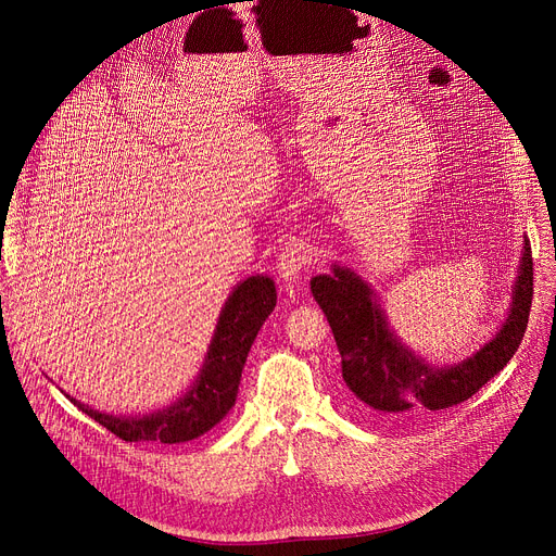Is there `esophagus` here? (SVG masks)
Segmentation results:
<instances>
[{
	"label": "esophagus",
	"instance_id": "1",
	"mask_svg": "<svg viewBox=\"0 0 556 556\" xmlns=\"http://www.w3.org/2000/svg\"><path fill=\"white\" fill-rule=\"evenodd\" d=\"M313 263V254L304 243H290L277 258V270L283 281L298 283L302 273H306Z\"/></svg>",
	"mask_w": 556,
	"mask_h": 556
}]
</instances>
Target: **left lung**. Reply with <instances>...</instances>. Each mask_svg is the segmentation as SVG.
I'll return each instance as SVG.
<instances>
[{
    "label": "left lung",
    "instance_id": "obj_1",
    "mask_svg": "<svg viewBox=\"0 0 556 556\" xmlns=\"http://www.w3.org/2000/svg\"><path fill=\"white\" fill-rule=\"evenodd\" d=\"M311 290L331 325L342 378L358 410L396 421L417 419L471 399L516 354L534 298L532 245L525 239L503 329L476 356L455 367H432L407 352L388 329L367 283L352 270L333 266V275L311 279Z\"/></svg>",
    "mask_w": 556,
    "mask_h": 556
}]
</instances>
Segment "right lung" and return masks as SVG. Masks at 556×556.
Listing matches in <instances>:
<instances>
[{
	"label": "right lung",
	"instance_id": "1",
	"mask_svg": "<svg viewBox=\"0 0 556 556\" xmlns=\"http://www.w3.org/2000/svg\"><path fill=\"white\" fill-rule=\"evenodd\" d=\"M277 304V290L270 277H250L233 288L218 317V327L207 361L193 388L166 410L141 419L105 415L72 399L80 410L108 428L124 442L180 444L212 430L237 401L241 371L250 346Z\"/></svg>",
	"mask_w": 556,
	"mask_h": 556
}]
</instances>
